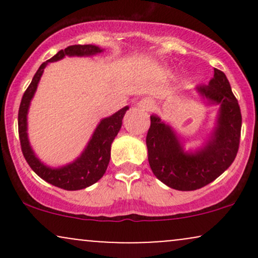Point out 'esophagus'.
Wrapping results in <instances>:
<instances>
[{
    "mask_svg": "<svg viewBox=\"0 0 258 258\" xmlns=\"http://www.w3.org/2000/svg\"><path fill=\"white\" fill-rule=\"evenodd\" d=\"M138 109H141V110H144V111H153L154 108H155V104H154L153 99L148 98V97H146V98H142L141 100L138 102Z\"/></svg>",
    "mask_w": 258,
    "mask_h": 258,
    "instance_id": "34e87169",
    "label": "esophagus"
}]
</instances>
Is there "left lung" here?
Instances as JSON below:
<instances>
[{
  "label": "left lung",
  "mask_w": 258,
  "mask_h": 258,
  "mask_svg": "<svg viewBox=\"0 0 258 258\" xmlns=\"http://www.w3.org/2000/svg\"><path fill=\"white\" fill-rule=\"evenodd\" d=\"M198 92L207 104H220V116L214 136L194 154L183 152L176 133L160 117L150 116L147 133L148 160L156 178L177 190H197L214 182L233 164L241 133V112L226 74L215 69L209 85Z\"/></svg>",
  "instance_id": "left-lung-1"
}]
</instances>
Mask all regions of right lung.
<instances>
[{"mask_svg": "<svg viewBox=\"0 0 258 258\" xmlns=\"http://www.w3.org/2000/svg\"><path fill=\"white\" fill-rule=\"evenodd\" d=\"M102 51L103 49H100L99 47L92 46V44H74V46L67 47L65 49H60L51 59L41 64V67L38 68L36 74L32 78L31 84L29 85V87L23 94L22 102H20L19 112H18V132H19L20 147H22L23 155H24L26 162L37 176H40L46 182L51 183L52 185L65 189V190H79V189L87 188L102 178L109 165V160H110L111 143L120 131L123 115L128 110V106H125L111 116L100 121L81 156L75 160L73 164L60 168H49L44 166L32 152L28 141V133H26L28 109L37 88L41 75L49 61H57L59 59L64 58L65 55H80L81 57V55L97 54Z\"/></svg>", "mask_w": 258, "mask_h": 258, "instance_id": "right-lung-1", "label": "right lung"}]
</instances>
